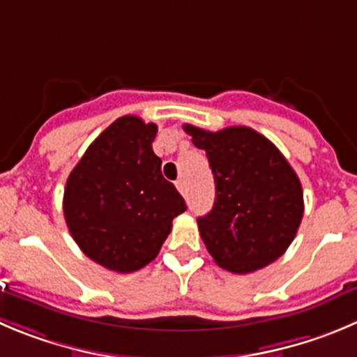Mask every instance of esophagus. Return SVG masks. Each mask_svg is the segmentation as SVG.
Masks as SVG:
<instances>
[{
    "mask_svg": "<svg viewBox=\"0 0 357 357\" xmlns=\"http://www.w3.org/2000/svg\"><path fill=\"white\" fill-rule=\"evenodd\" d=\"M176 189L181 191L182 196L188 195V184H185L184 178H178V181H176Z\"/></svg>",
    "mask_w": 357,
    "mask_h": 357,
    "instance_id": "34e87169",
    "label": "esophagus"
}]
</instances>
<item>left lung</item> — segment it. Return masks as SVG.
Here are the masks:
<instances>
[{
  "label": "left lung",
  "mask_w": 357,
  "mask_h": 357,
  "mask_svg": "<svg viewBox=\"0 0 357 357\" xmlns=\"http://www.w3.org/2000/svg\"><path fill=\"white\" fill-rule=\"evenodd\" d=\"M203 149L215 181V203L199 217V235L220 268L250 273L282 256L303 217L296 172L266 137L245 126L217 133L184 124Z\"/></svg>",
  "instance_id": "obj_1"
}]
</instances>
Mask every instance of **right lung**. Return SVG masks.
<instances>
[{
  "mask_svg": "<svg viewBox=\"0 0 357 357\" xmlns=\"http://www.w3.org/2000/svg\"><path fill=\"white\" fill-rule=\"evenodd\" d=\"M158 126L137 115L112 122L70 173L68 229L94 263L130 273L151 263L188 206L152 151Z\"/></svg>",
  "mask_w": 357,
  "mask_h": 357,
  "instance_id": "right-lung-1",
  "label": "right lung"
}]
</instances>
